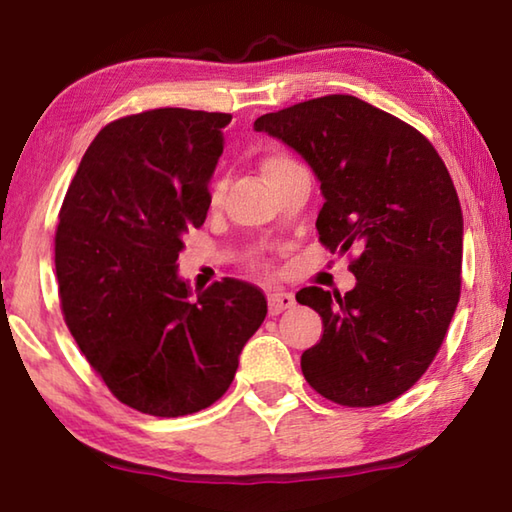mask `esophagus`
<instances>
[{"instance_id": "1", "label": "esophagus", "mask_w": 512, "mask_h": 512, "mask_svg": "<svg viewBox=\"0 0 512 512\" xmlns=\"http://www.w3.org/2000/svg\"><path fill=\"white\" fill-rule=\"evenodd\" d=\"M296 305V298L291 296L287 291H271L268 293V311H271V316L282 314L284 309H291Z\"/></svg>"}]
</instances>
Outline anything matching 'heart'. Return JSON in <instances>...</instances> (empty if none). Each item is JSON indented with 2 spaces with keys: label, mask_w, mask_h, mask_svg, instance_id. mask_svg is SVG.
<instances>
[{
  "label": "heart",
  "mask_w": 512,
  "mask_h": 512,
  "mask_svg": "<svg viewBox=\"0 0 512 512\" xmlns=\"http://www.w3.org/2000/svg\"><path fill=\"white\" fill-rule=\"evenodd\" d=\"M291 167H300V164L291 158V155L277 151V153H271L266 155L264 162H262V169L266 173V178H273L275 173H280L284 169H291ZM225 187H228V180H225L223 176L216 178L212 183V189H210V205H219L223 201V194H225ZM259 268H264L262 264H257Z\"/></svg>",
  "instance_id": "obj_1"
}]
</instances>
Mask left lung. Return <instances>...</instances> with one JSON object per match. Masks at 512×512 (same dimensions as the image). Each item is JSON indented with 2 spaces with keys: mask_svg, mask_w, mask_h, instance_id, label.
Here are the masks:
<instances>
[{
  "mask_svg": "<svg viewBox=\"0 0 512 512\" xmlns=\"http://www.w3.org/2000/svg\"><path fill=\"white\" fill-rule=\"evenodd\" d=\"M255 131L311 164L325 196L318 241L348 253L357 277L345 296L296 293L323 318L302 375L341 406L393 402L431 366L461 298L463 214L445 162L420 131L350 94L268 112Z\"/></svg>",
  "mask_w": 512,
  "mask_h": 512,
  "instance_id": "1",
  "label": "left lung"
}]
</instances>
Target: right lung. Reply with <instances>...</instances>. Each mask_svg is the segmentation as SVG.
<instances>
[{
	"label": "right lung",
	"mask_w": 512,
	"mask_h": 512,
	"mask_svg": "<svg viewBox=\"0 0 512 512\" xmlns=\"http://www.w3.org/2000/svg\"><path fill=\"white\" fill-rule=\"evenodd\" d=\"M228 112L155 108L103 126L67 187L56 228L65 325L110 393L178 418L228 391L266 318L257 287L223 277L196 300L176 273L185 232L210 210Z\"/></svg>",
	"instance_id": "right-lung-1"
}]
</instances>
